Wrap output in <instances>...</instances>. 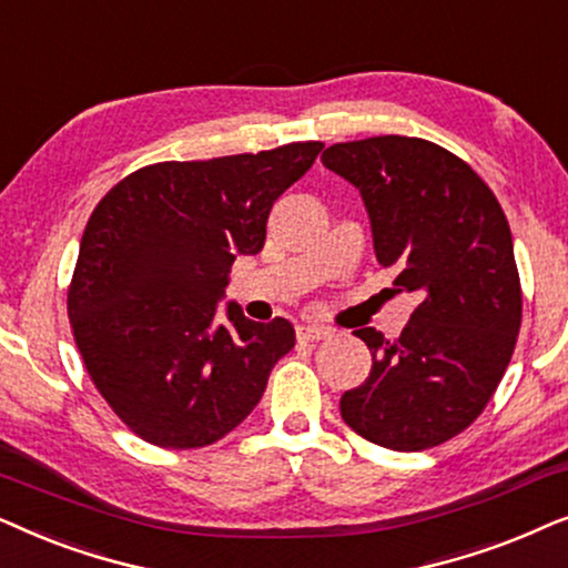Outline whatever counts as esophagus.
<instances>
[{
    "mask_svg": "<svg viewBox=\"0 0 568 568\" xmlns=\"http://www.w3.org/2000/svg\"><path fill=\"white\" fill-rule=\"evenodd\" d=\"M329 335L327 327H322V324H298L296 327V337L301 343H316V339H324Z\"/></svg>",
    "mask_w": 568,
    "mask_h": 568,
    "instance_id": "esophagus-1",
    "label": "esophagus"
}]
</instances>
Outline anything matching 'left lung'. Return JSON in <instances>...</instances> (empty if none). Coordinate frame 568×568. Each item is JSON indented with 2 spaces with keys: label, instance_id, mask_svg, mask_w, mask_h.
<instances>
[{
  "label": "left lung",
  "instance_id": "left-lung-1",
  "mask_svg": "<svg viewBox=\"0 0 568 568\" xmlns=\"http://www.w3.org/2000/svg\"><path fill=\"white\" fill-rule=\"evenodd\" d=\"M361 192L382 267L420 296L397 339L355 329L368 379L339 399L355 434L395 452L457 436L483 413L509 366L521 322L511 231L494 192L428 140L368 138L322 153Z\"/></svg>",
  "mask_w": 568,
  "mask_h": 568
}]
</instances>
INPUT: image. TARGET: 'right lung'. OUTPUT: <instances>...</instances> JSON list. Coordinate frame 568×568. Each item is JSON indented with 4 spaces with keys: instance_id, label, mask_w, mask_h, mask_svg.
Segmentation results:
<instances>
[{
    "instance_id": "1",
    "label": "right lung",
    "mask_w": 568,
    "mask_h": 568,
    "mask_svg": "<svg viewBox=\"0 0 568 568\" xmlns=\"http://www.w3.org/2000/svg\"><path fill=\"white\" fill-rule=\"evenodd\" d=\"M322 142L213 161H165L119 181L80 241L67 312L90 379L145 442L196 449L254 410L291 322L246 320L225 296L236 256L262 252L275 200Z\"/></svg>"
}]
</instances>
